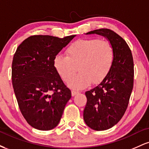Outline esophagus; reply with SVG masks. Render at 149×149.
Returning a JSON list of instances; mask_svg holds the SVG:
<instances>
[{
    "instance_id": "1",
    "label": "esophagus",
    "mask_w": 149,
    "mask_h": 149,
    "mask_svg": "<svg viewBox=\"0 0 149 149\" xmlns=\"http://www.w3.org/2000/svg\"><path fill=\"white\" fill-rule=\"evenodd\" d=\"M78 93H79V92L78 91H75V90H72V91H71V95H72V96H75V95H76Z\"/></svg>"
}]
</instances>
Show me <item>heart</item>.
<instances>
[{
    "mask_svg": "<svg viewBox=\"0 0 149 149\" xmlns=\"http://www.w3.org/2000/svg\"><path fill=\"white\" fill-rule=\"evenodd\" d=\"M67 56L58 54L54 66L62 79L67 81L79 66V73L67 82L70 88H85L93 82L98 83L107 76L113 62L114 52L111 44L100 39H80L66 49Z\"/></svg>",
    "mask_w": 149,
    "mask_h": 149,
    "instance_id": "1",
    "label": "heart"
}]
</instances>
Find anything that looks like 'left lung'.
I'll return each instance as SVG.
<instances>
[{
  "label": "left lung",
  "mask_w": 149,
  "mask_h": 149,
  "mask_svg": "<svg viewBox=\"0 0 149 149\" xmlns=\"http://www.w3.org/2000/svg\"><path fill=\"white\" fill-rule=\"evenodd\" d=\"M86 34L107 38L113 48L111 69L100 85L85 92L87 104L83 111L89 127L106 130L117 124L127 109L133 89L134 61L127 42L113 31L100 29Z\"/></svg>",
  "instance_id": "1"
}]
</instances>
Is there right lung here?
Returning <instances> with one entry per match:
<instances>
[{
  "label": "right lung",
  "mask_w": 149,
  "mask_h": 149,
  "mask_svg": "<svg viewBox=\"0 0 149 149\" xmlns=\"http://www.w3.org/2000/svg\"><path fill=\"white\" fill-rule=\"evenodd\" d=\"M75 36H31L18 46L13 57L12 81L20 111L39 130H49L59 124L71 97L54 59Z\"/></svg>",
  "instance_id": "right-lung-1"
}]
</instances>
